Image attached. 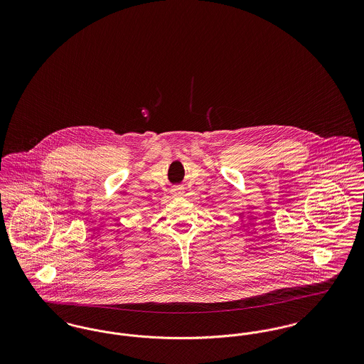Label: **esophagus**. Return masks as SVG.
<instances>
[{"mask_svg":"<svg viewBox=\"0 0 364 364\" xmlns=\"http://www.w3.org/2000/svg\"><path fill=\"white\" fill-rule=\"evenodd\" d=\"M172 195L173 196H181L183 195V190L180 187H174V188H172Z\"/></svg>","mask_w":364,"mask_h":364,"instance_id":"esophagus-1","label":"esophagus"}]
</instances>
